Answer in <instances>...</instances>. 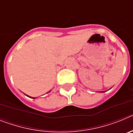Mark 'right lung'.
Segmentation results:
<instances>
[{"label":"right lung","instance_id":"right-lung-1","mask_svg":"<svg viewBox=\"0 0 133 133\" xmlns=\"http://www.w3.org/2000/svg\"><path fill=\"white\" fill-rule=\"evenodd\" d=\"M49 92H50V91H49ZM48 92H47V93H48ZM26 96H27V97H30V98H36L35 97H30V96H28V95H26Z\"/></svg>","mask_w":133,"mask_h":133}]
</instances>
